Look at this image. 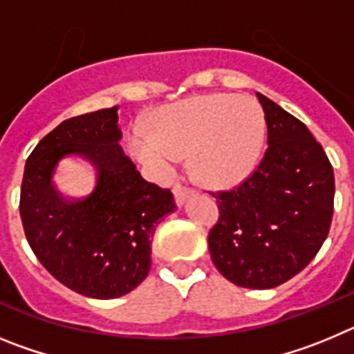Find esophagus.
Returning <instances> with one entry per match:
<instances>
[{
	"mask_svg": "<svg viewBox=\"0 0 354 354\" xmlns=\"http://www.w3.org/2000/svg\"><path fill=\"white\" fill-rule=\"evenodd\" d=\"M171 192H174V196H175V202H177V205H183L184 200H186L187 196L193 193V189H192V187L179 186V184H177V186H174V189H171Z\"/></svg>",
	"mask_w": 354,
	"mask_h": 354,
	"instance_id": "34e87169",
	"label": "esophagus"
}]
</instances>
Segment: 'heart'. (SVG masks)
I'll return each mask as SVG.
<instances>
[{
	"label": "heart",
	"mask_w": 354,
	"mask_h": 354,
	"mask_svg": "<svg viewBox=\"0 0 354 354\" xmlns=\"http://www.w3.org/2000/svg\"><path fill=\"white\" fill-rule=\"evenodd\" d=\"M264 138L266 113L255 97L209 93L158 109L150 131H133L131 147L158 177H168L179 156L189 154L200 183L228 187L257 167Z\"/></svg>",
	"instance_id": "heart-1"
}]
</instances>
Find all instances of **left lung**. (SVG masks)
I'll return each mask as SVG.
<instances>
[{"mask_svg":"<svg viewBox=\"0 0 354 354\" xmlns=\"http://www.w3.org/2000/svg\"><path fill=\"white\" fill-rule=\"evenodd\" d=\"M268 149L241 184L216 196L220 218L209 252L227 280L273 289L305 270L330 232L335 179L321 143L301 120L257 93Z\"/></svg>","mask_w":354,"mask_h":354,"instance_id":"1","label":"left lung"}]
</instances>
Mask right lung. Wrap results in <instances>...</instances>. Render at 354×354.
Here are the masks:
<instances>
[{
  "label": "right lung",
  "instance_id": "1",
  "mask_svg": "<svg viewBox=\"0 0 354 354\" xmlns=\"http://www.w3.org/2000/svg\"><path fill=\"white\" fill-rule=\"evenodd\" d=\"M117 106L64 120L33 149L21 186V220L40 264L74 292L111 299L150 270L156 227L177 209L170 189L147 183L122 152ZM80 153L97 170L96 189L67 203L50 184L62 157Z\"/></svg>",
  "mask_w": 354,
  "mask_h": 354
}]
</instances>
